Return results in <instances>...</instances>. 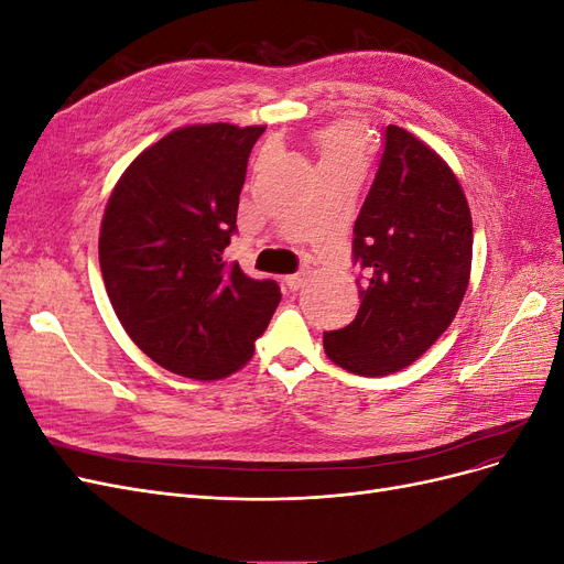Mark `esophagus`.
Here are the masks:
<instances>
[{
    "instance_id": "1",
    "label": "esophagus",
    "mask_w": 564,
    "mask_h": 564,
    "mask_svg": "<svg viewBox=\"0 0 564 564\" xmlns=\"http://www.w3.org/2000/svg\"><path fill=\"white\" fill-rule=\"evenodd\" d=\"M305 278H308V270H299L296 275H289V278H284V284L292 289V292H296V289H301L303 284H305Z\"/></svg>"
}]
</instances>
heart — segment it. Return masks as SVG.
Returning <instances> with one entry per match:
<instances>
[{"label": "heart", "mask_w": 564, "mask_h": 564, "mask_svg": "<svg viewBox=\"0 0 564 564\" xmlns=\"http://www.w3.org/2000/svg\"><path fill=\"white\" fill-rule=\"evenodd\" d=\"M319 172L334 166H362L367 155V131L357 122H334L313 135Z\"/></svg>", "instance_id": "b5f03b06"}]
</instances>
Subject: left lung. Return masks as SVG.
<instances>
[{
	"mask_svg": "<svg viewBox=\"0 0 564 564\" xmlns=\"http://www.w3.org/2000/svg\"><path fill=\"white\" fill-rule=\"evenodd\" d=\"M365 278L360 311L324 334V352L360 377H386L429 350L468 289L473 220L447 162L409 131L388 124L383 155L352 228Z\"/></svg>",
	"mask_w": 564,
	"mask_h": 564,
	"instance_id": "obj_1",
	"label": "left lung"
}]
</instances>
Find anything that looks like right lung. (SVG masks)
<instances>
[{"label":"right lung","instance_id":"1","mask_svg":"<svg viewBox=\"0 0 564 564\" xmlns=\"http://www.w3.org/2000/svg\"><path fill=\"white\" fill-rule=\"evenodd\" d=\"M263 131L218 122L166 133L117 181L100 224V272L124 332L187 379L245 367L282 299L278 282L224 261Z\"/></svg>","mask_w":564,"mask_h":564}]
</instances>
